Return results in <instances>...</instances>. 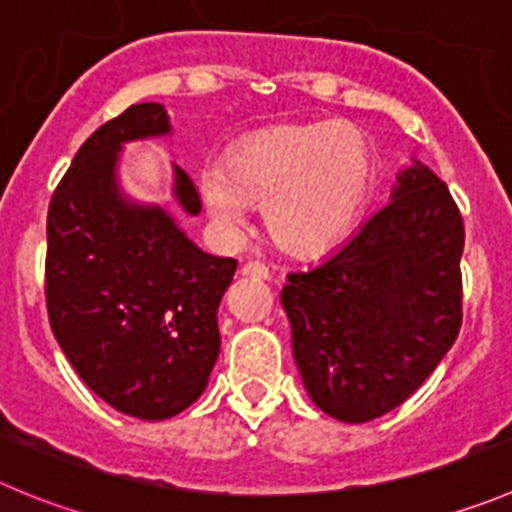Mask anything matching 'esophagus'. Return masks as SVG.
<instances>
[{"instance_id":"1","label":"esophagus","mask_w":512,"mask_h":512,"mask_svg":"<svg viewBox=\"0 0 512 512\" xmlns=\"http://www.w3.org/2000/svg\"><path fill=\"white\" fill-rule=\"evenodd\" d=\"M242 275H250V278H260V280H267L270 278V270H267L265 262L260 260H247L245 265H242Z\"/></svg>"}]
</instances>
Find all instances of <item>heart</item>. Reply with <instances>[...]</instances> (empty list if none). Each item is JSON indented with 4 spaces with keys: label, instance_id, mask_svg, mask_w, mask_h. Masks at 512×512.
Instances as JSON below:
<instances>
[{
    "label": "heart",
    "instance_id": "b5f03b06",
    "mask_svg": "<svg viewBox=\"0 0 512 512\" xmlns=\"http://www.w3.org/2000/svg\"><path fill=\"white\" fill-rule=\"evenodd\" d=\"M374 174L369 138L348 123H298L247 138L224 169L204 171L199 191L224 227L265 207L267 232L290 252H318L346 232L364 207Z\"/></svg>",
    "mask_w": 512,
    "mask_h": 512
}]
</instances>
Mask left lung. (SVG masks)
I'll return each instance as SVG.
<instances>
[{
    "instance_id": "left-lung-1",
    "label": "left lung",
    "mask_w": 512,
    "mask_h": 512,
    "mask_svg": "<svg viewBox=\"0 0 512 512\" xmlns=\"http://www.w3.org/2000/svg\"><path fill=\"white\" fill-rule=\"evenodd\" d=\"M462 247L450 189L414 166L341 250L288 272L280 303L315 407L364 424L427 381L462 326Z\"/></svg>"
}]
</instances>
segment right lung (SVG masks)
Segmentation results:
<instances>
[{
	"mask_svg": "<svg viewBox=\"0 0 512 512\" xmlns=\"http://www.w3.org/2000/svg\"><path fill=\"white\" fill-rule=\"evenodd\" d=\"M169 116L138 103L80 146L47 209L50 328L90 391L146 422L202 396L219 356L217 308L237 260L191 245L164 209L131 207L116 189L123 141L161 136ZM181 207L199 214L194 181L176 169Z\"/></svg>",
	"mask_w": 512,
	"mask_h": 512,
	"instance_id": "add662e5",
	"label": "right lung"
}]
</instances>
